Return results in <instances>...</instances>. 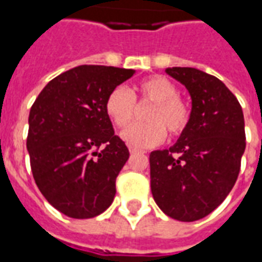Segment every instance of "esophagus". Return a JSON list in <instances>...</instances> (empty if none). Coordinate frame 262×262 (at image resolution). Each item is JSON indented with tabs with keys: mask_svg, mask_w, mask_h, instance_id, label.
<instances>
[{
	"mask_svg": "<svg viewBox=\"0 0 262 262\" xmlns=\"http://www.w3.org/2000/svg\"><path fill=\"white\" fill-rule=\"evenodd\" d=\"M130 154H143L142 150H137V148L130 147Z\"/></svg>",
	"mask_w": 262,
	"mask_h": 262,
	"instance_id": "1",
	"label": "esophagus"
}]
</instances>
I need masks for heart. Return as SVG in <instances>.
<instances>
[{
    "mask_svg": "<svg viewBox=\"0 0 262 262\" xmlns=\"http://www.w3.org/2000/svg\"><path fill=\"white\" fill-rule=\"evenodd\" d=\"M136 99L150 102L146 114L147 123H136L122 132V139L133 148L159 146L170 136L182 135L191 122V106L178 95L177 85L164 75H151L142 80L132 94L125 86H115L105 101V111L116 127H126L136 112Z\"/></svg>",
    "mask_w": 262,
    "mask_h": 262,
    "instance_id": "obj_1",
    "label": "heart"
}]
</instances>
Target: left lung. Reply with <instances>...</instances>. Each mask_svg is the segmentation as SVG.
Returning a JSON list of instances; mask_svg holds the SVG:
<instances>
[{"mask_svg":"<svg viewBox=\"0 0 262 262\" xmlns=\"http://www.w3.org/2000/svg\"><path fill=\"white\" fill-rule=\"evenodd\" d=\"M165 71L187 86L192 111L176 144L150 153L151 193L167 216L195 222L213 212L236 184L246 148L244 116L214 75L192 67Z\"/></svg>","mask_w":262,"mask_h":262,"instance_id":"left-lung-1","label":"left lung"}]
</instances>
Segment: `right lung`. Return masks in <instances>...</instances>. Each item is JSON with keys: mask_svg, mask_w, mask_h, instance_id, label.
<instances>
[{"mask_svg": "<svg viewBox=\"0 0 262 262\" xmlns=\"http://www.w3.org/2000/svg\"><path fill=\"white\" fill-rule=\"evenodd\" d=\"M135 70L78 66L45 86L29 112L26 148L39 191L73 219L111 206L116 177L129 159L105 111L109 92Z\"/></svg>", "mask_w": 262, "mask_h": 262, "instance_id": "right-lung-1", "label": "right lung"}]
</instances>
